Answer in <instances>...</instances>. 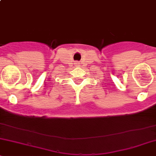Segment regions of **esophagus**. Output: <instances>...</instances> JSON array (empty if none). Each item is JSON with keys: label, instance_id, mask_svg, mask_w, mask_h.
Here are the masks:
<instances>
[{"label": "esophagus", "instance_id": "esophagus-1", "mask_svg": "<svg viewBox=\"0 0 156 156\" xmlns=\"http://www.w3.org/2000/svg\"><path fill=\"white\" fill-rule=\"evenodd\" d=\"M76 64H78V62H77V63H76Z\"/></svg>", "mask_w": 156, "mask_h": 156}]
</instances>
